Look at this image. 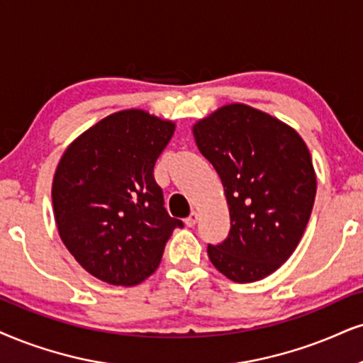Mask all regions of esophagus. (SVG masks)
<instances>
[{
  "label": "esophagus",
  "instance_id": "1",
  "mask_svg": "<svg viewBox=\"0 0 363 363\" xmlns=\"http://www.w3.org/2000/svg\"><path fill=\"white\" fill-rule=\"evenodd\" d=\"M199 218H200L199 212H191V213H190V217H186V218H185V223H186V227H194L195 223L199 222Z\"/></svg>",
  "mask_w": 363,
  "mask_h": 363
}]
</instances>
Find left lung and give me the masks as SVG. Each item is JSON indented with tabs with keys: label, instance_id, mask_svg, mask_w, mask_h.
Segmentation results:
<instances>
[{
	"label": "left lung",
	"instance_id": "1",
	"mask_svg": "<svg viewBox=\"0 0 363 363\" xmlns=\"http://www.w3.org/2000/svg\"><path fill=\"white\" fill-rule=\"evenodd\" d=\"M200 153L220 177L230 232L208 245L210 261L235 283L264 279L301 240L316 195V173L303 138L247 104L218 107L191 128Z\"/></svg>",
	"mask_w": 363,
	"mask_h": 363
}]
</instances>
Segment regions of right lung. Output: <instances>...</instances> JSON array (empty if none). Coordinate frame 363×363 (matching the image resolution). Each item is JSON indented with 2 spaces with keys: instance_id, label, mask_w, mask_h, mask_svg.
<instances>
[{
  "instance_id": "obj_1",
  "label": "right lung",
  "mask_w": 363,
  "mask_h": 363,
  "mask_svg": "<svg viewBox=\"0 0 363 363\" xmlns=\"http://www.w3.org/2000/svg\"><path fill=\"white\" fill-rule=\"evenodd\" d=\"M174 123L143 109L106 116L67 146L52 183L62 242L97 279L136 286L160 266L182 220L168 216L153 168Z\"/></svg>"
}]
</instances>
